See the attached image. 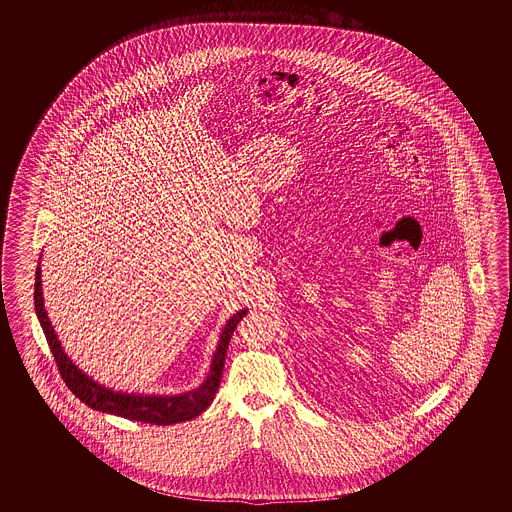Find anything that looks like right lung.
<instances>
[{
	"mask_svg": "<svg viewBox=\"0 0 512 512\" xmlns=\"http://www.w3.org/2000/svg\"><path fill=\"white\" fill-rule=\"evenodd\" d=\"M35 313L37 319L43 326V332L47 336L48 347L54 355L56 366L62 373V379L69 390L77 396L80 402L86 403L95 411H103L110 415H118L129 420H139V422H148V424H157V426H169L176 422L195 419L199 417L202 411L208 409V405L214 400L217 388H219V379L225 366V355L229 349V341L233 336L236 325L240 319L246 315L248 310H240L234 313L233 317L227 321V325L221 332V338L217 343L216 353L212 358L210 373L201 387L195 390H189L184 394L176 396H146V394H125V392H116L112 388L103 387L95 383L92 377H88L82 370H78L73 364V360L65 355L62 343L58 340L54 326L48 321L47 310L43 304V289H41V266H37L35 272Z\"/></svg>",
	"mask_w": 512,
	"mask_h": 512,
	"instance_id": "right-lung-1",
	"label": "right lung"
}]
</instances>
